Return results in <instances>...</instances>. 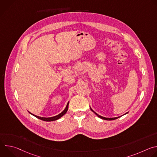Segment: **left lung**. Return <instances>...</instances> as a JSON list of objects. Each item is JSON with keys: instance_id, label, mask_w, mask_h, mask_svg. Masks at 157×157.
Instances as JSON below:
<instances>
[{"instance_id": "obj_1", "label": "left lung", "mask_w": 157, "mask_h": 157, "mask_svg": "<svg viewBox=\"0 0 157 157\" xmlns=\"http://www.w3.org/2000/svg\"><path fill=\"white\" fill-rule=\"evenodd\" d=\"M90 109H91V110L93 112V113L98 116V117H99V118H101V119H104V120H107V121H112V120H114V119H117V118H119V117H121V116H119V117H110V118H109V117H102V116H100V115H99V114H98L96 112H94L92 109H91V107H90ZM128 113H125V114H124V115H125V114H127ZM123 116V115H122Z\"/></svg>"}]
</instances>
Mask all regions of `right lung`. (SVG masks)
Segmentation results:
<instances>
[{
  "mask_svg": "<svg viewBox=\"0 0 157 157\" xmlns=\"http://www.w3.org/2000/svg\"><path fill=\"white\" fill-rule=\"evenodd\" d=\"M68 105H69V102H68V103H67V105H66L65 109L61 112V113L60 114H58V115H56V116H55L51 117H40V116H35V115L32 114L31 113H30V112H29V113H30V114H32V116L36 117V118L40 119V120H42V121H47V122H51V121H56V120L59 119V118H61L63 116H64V115L66 113V112L68 111Z\"/></svg>",
  "mask_w": 157,
  "mask_h": 157,
  "instance_id": "1",
  "label": "right lung"
}]
</instances>
